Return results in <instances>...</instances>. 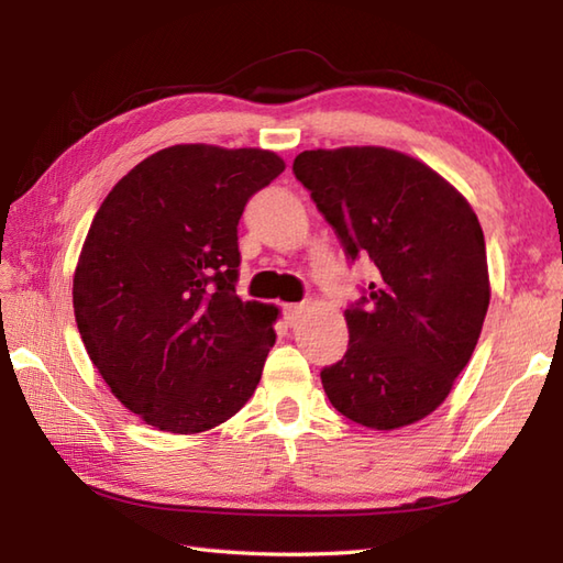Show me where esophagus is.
<instances>
[{
    "label": "esophagus",
    "mask_w": 563,
    "mask_h": 563,
    "mask_svg": "<svg viewBox=\"0 0 563 563\" xmlns=\"http://www.w3.org/2000/svg\"><path fill=\"white\" fill-rule=\"evenodd\" d=\"M305 305H285L283 307V317L288 324H295V321H300V317L305 314Z\"/></svg>",
    "instance_id": "1"
}]
</instances>
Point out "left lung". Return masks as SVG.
Returning <instances> with one entry per match:
<instances>
[{
	"mask_svg": "<svg viewBox=\"0 0 563 563\" xmlns=\"http://www.w3.org/2000/svg\"><path fill=\"white\" fill-rule=\"evenodd\" d=\"M292 172L345 254L379 271L345 309L343 361L321 369L329 401L373 430L421 421L470 363L492 300L476 212L428 164L387 147L307 150Z\"/></svg>",
	"mask_w": 563,
	"mask_h": 563,
	"instance_id": "left-lung-1",
	"label": "left lung"
}]
</instances>
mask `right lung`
Listing matches in <instances>:
<instances>
[{
  "label": "right lung",
  "instance_id": "right-lung-1",
  "mask_svg": "<svg viewBox=\"0 0 563 563\" xmlns=\"http://www.w3.org/2000/svg\"><path fill=\"white\" fill-rule=\"evenodd\" d=\"M283 169L268 150L174 145L93 214L71 285L77 329L113 397L147 426L202 433L256 391L278 307L236 295V224Z\"/></svg>",
  "mask_w": 563,
  "mask_h": 563
}]
</instances>
